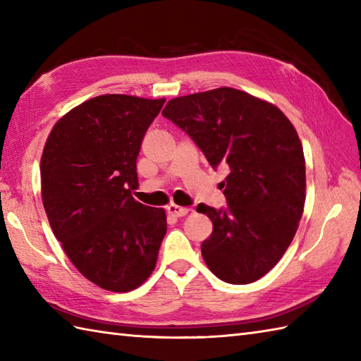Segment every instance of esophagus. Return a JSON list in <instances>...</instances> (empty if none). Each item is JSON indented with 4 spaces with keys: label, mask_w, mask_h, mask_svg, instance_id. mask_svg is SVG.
<instances>
[{
    "label": "esophagus",
    "mask_w": 361,
    "mask_h": 361,
    "mask_svg": "<svg viewBox=\"0 0 361 361\" xmlns=\"http://www.w3.org/2000/svg\"><path fill=\"white\" fill-rule=\"evenodd\" d=\"M167 212L171 214L172 217H183V216H186V214L189 212V209L185 208V206H178V204H175V203H171V204L167 206Z\"/></svg>",
    "instance_id": "1"
}]
</instances>
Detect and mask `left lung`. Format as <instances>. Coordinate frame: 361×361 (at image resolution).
Segmentation results:
<instances>
[{"label":"left lung","instance_id":"left-lung-1","mask_svg":"<svg viewBox=\"0 0 361 361\" xmlns=\"http://www.w3.org/2000/svg\"><path fill=\"white\" fill-rule=\"evenodd\" d=\"M163 116L228 171V208L197 206L212 221L204 264L228 283L260 279L290 247L304 211L305 159L293 124L274 104L229 87L171 99Z\"/></svg>","mask_w":361,"mask_h":361}]
</instances>
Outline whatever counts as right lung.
<instances>
[{
  "instance_id": "1",
  "label": "right lung",
  "mask_w": 361,
  "mask_h": 361,
  "mask_svg": "<svg viewBox=\"0 0 361 361\" xmlns=\"http://www.w3.org/2000/svg\"><path fill=\"white\" fill-rule=\"evenodd\" d=\"M166 99L104 94L52 127L40 161L42 202L78 271L104 290L132 291L155 270L163 208L132 197L142 137Z\"/></svg>"
}]
</instances>
